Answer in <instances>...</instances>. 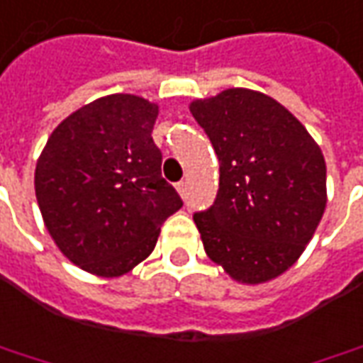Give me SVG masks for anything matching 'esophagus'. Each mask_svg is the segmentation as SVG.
Listing matches in <instances>:
<instances>
[{"mask_svg":"<svg viewBox=\"0 0 363 363\" xmlns=\"http://www.w3.org/2000/svg\"><path fill=\"white\" fill-rule=\"evenodd\" d=\"M177 191H179V194L184 199V196H186V182L184 181L179 182V184H177Z\"/></svg>","mask_w":363,"mask_h":363,"instance_id":"1","label":"esophagus"}]
</instances>
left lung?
<instances>
[{
	"mask_svg": "<svg viewBox=\"0 0 363 363\" xmlns=\"http://www.w3.org/2000/svg\"><path fill=\"white\" fill-rule=\"evenodd\" d=\"M220 162L214 204L194 214L204 252L242 284H264L302 256L326 211V161L306 127L260 91L194 99Z\"/></svg>",
	"mask_w": 363,
	"mask_h": 363,
	"instance_id": "1",
	"label": "left lung"
}]
</instances>
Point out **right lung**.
Here are the masks:
<instances>
[{"label": "right lung", "instance_id": "obj_1", "mask_svg": "<svg viewBox=\"0 0 363 363\" xmlns=\"http://www.w3.org/2000/svg\"><path fill=\"white\" fill-rule=\"evenodd\" d=\"M159 105L115 93L59 123L35 164V196L53 242L101 278L130 272L182 206L152 143Z\"/></svg>", "mask_w": 363, "mask_h": 363}]
</instances>
